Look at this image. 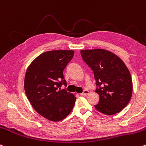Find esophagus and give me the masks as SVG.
I'll list each match as a JSON object with an SVG mask.
<instances>
[{
  "label": "esophagus",
  "mask_w": 146,
  "mask_h": 146,
  "mask_svg": "<svg viewBox=\"0 0 146 146\" xmlns=\"http://www.w3.org/2000/svg\"><path fill=\"white\" fill-rule=\"evenodd\" d=\"M89 94V91L88 90H84V91H83L82 94H80L81 96H87L88 94Z\"/></svg>",
  "instance_id": "obj_1"
}]
</instances>
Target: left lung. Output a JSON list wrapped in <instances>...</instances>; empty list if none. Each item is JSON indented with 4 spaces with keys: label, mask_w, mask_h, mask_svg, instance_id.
Listing matches in <instances>:
<instances>
[{
    "label": "left lung",
    "mask_w": 146,
    "mask_h": 146,
    "mask_svg": "<svg viewBox=\"0 0 146 146\" xmlns=\"http://www.w3.org/2000/svg\"><path fill=\"white\" fill-rule=\"evenodd\" d=\"M82 57L94 71L100 100L95 108L106 115L120 112L130 100L132 80L120 57L104 49L82 50Z\"/></svg>",
    "instance_id": "left-lung-1"
}]
</instances>
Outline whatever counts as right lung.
Listing matches in <instances>:
<instances>
[{
    "label": "right lung",
    "mask_w": 146,
    "mask_h": 146,
    "mask_svg": "<svg viewBox=\"0 0 146 146\" xmlns=\"http://www.w3.org/2000/svg\"><path fill=\"white\" fill-rule=\"evenodd\" d=\"M74 50L45 52L33 61L24 80L25 94L35 111L52 121L66 117L74 107V94L61 90L66 86L63 71L73 58Z\"/></svg>",
    "instance_id": "add662e5"
}]
</instances>
